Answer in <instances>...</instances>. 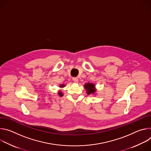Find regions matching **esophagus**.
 <instances>
[{
    "mask_svg": "<svg viewBox=\"0 0 151 151\" xmlns=\"http://www.w3.org/2000/svg\"><path fill=\"white\" fill-rule=\"evenodd\" d=\"M73 81H74L75 82H76V83H78V81H79V79H78V78H76V77L73 78Z\"/></svg>",
    "mask_w": 151,
    "mask_h": 151,
    "instance_id": "obj_1",
    "label": "esophagus"
}]
</instances>
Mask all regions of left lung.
Returning a JSON list of instances; mask_svg holds the SVG:
<instances>
[{
  "label": "left lung",
  "instance_id": "obj_1",
  "mask_svg": "<svg viewBox=\"0 0 151 151\" xmlns=\"http://www.w3.org/2000/svg\"><path fill=\"white\" fill-rule=\"evenodd\" d=\"M83 86L85 89L87 91V93L88 95L94 94L97 91L96 85L93 83H86L85 84H84Z\"/></svg>",
  "mask_w": 151,
  "mask_h": 151
}]
</instances>
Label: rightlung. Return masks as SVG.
<instances>
[{"instance_id": "1", "label": "right lung", "mask_w": 151, "mask_h": 151, "mask_svg": "<svg viewBox=\"0 0 151 151\" xmlns=\"http://www.w3.org/2000/svg\"><path fill=\"white\" fill-rule=\"evenodd\" d=\"M66 86V85L65 84H60V85H59V87H60V88H64V87H65ZM58 95L60 96V97H62V96H63V93L61 92V91H58Z\"/></svg>"}]
</instances>
